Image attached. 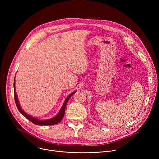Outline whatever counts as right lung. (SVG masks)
<instances>
[{"label":"right lung","instance_id":"1","mask_svg":"<svg viewBox=\"0 0 159 159\" xmlns=\"http://www.w3.org/2000/svg\"><path fill=\"white\" fill-rule=\"evenodd\" d=\"M15 80H14V84H13V86H14V97H15V103H16V107H17L19 111L20 112V113L24 115L25 117H26V119H28L30 121H31L32 123L35 124H37V125H40V126H46V125H54V124H58V122H60L62 119H63L64 117V113H65V109H66V104L67 103H68V100L70 98V97L75 93V91H74V92H73L72 93H71L68 97H67L65 100V101L64 102V104L61 108V111H59V113H58L57 114V116H55V117L51 119H49V120H40L37 119H35L34 117H32L31 116L29 115L28 114L25 113L22 109L21 107L19 105V101H18V99H17V97H16V91H15Z\"/></svg>","mask_w":159,"mask_h":159}]
</instances>
